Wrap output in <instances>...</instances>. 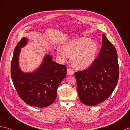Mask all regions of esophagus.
<instances>
[{"instance_id": "1", "label": "esophagus", "mask_w": 130, "mask_h": 130, "mask_svg": "<svg viewBox=\"0 0 130 130\" xmlns=\"http://www.w3.org/2000/svg\"><path fill=\"white\" fill-rule=\"evenodd\" d=\"M67 74L68 75H73L74 74V72L71 68H68L67 69Z\"/></svg>"}]
</instances>
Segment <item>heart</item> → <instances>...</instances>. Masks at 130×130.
I'll list each match as a JSON object with an SVG mask.
<instances>
[{
    "label": "heart",
    "mask_w": 130,
    "mask_h": 130,
    "mask_svg": "<svg viewBox=\"0 0 130 130\" xmlns=\"http://www.w3.org/2000/svg\"><path fill=\"white\" fill-rule=\"evenodd\" d=\"M97 51L95 42L87 37H81L65 43L62 50H59L58 53L64 59L71 57L72 64L75 68L85 69L93 64Z\"/></svg>",
    "instance_id": "1"
}]
</instances>
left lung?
Instances as JSON below:
<instances>
[{
    "mask_svg": "<svg viewBox=\"0 0 130 130\" xmlns=\"http://www.w3.org/2000/svg\"><path fill=\"white\" fill-rule=\"evenodd\" d=\"M119 74L116 48L103 34L98 58L89 68L74 73L81 102L85 105L94 106L106 100L115 89Z\"/></svg>",
    "mask_w": 130,
    "mask_h": 130,
    "instance_id": "8db88e82",
    "label": "left lung"
}]
</instances>
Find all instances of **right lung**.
Wrapping results in <instances>:
<instances>
[{"mask_svg": "<svg viewBox=\"0 0 130 130\" xmlns=\"http://www.w3.org/2000/svg\"><path fill=\"white\" fill-rule=\"evenodd\" d=\"M27 42L23 37L14 49L11 64V76L15 89L20 98L31 106L45 107L55 102L57 88L67 73L65 65L52 61L51 56L46 55L42 64L32 73H24L19 65L21 48Z\"/></svg>", "mask_w": 130, "mask_h": 130, "instance_id": "right-lung-1", "label": "right lung"}]
</instances>
